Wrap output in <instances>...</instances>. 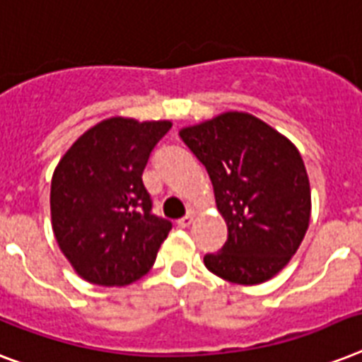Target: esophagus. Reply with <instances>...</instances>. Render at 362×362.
Listing matches in <instances>:
<instances>
[{
  "label": "esophagus",
  "instance_id": "esophagus-1",
  "mask_svg": "<svg viewBox=\"0 0 362 362\" xmlns=\"http://www.w3.org/2000/svg\"><path fill=\"white\" fill-rule=\"evenodd\" d=\"M191 223H193V216H184L182 219H178V221H176V225H178L180 228H187Z\"/></svg>",
  "mask_w": 362,
  "mask_h": 362
}]
</instances>
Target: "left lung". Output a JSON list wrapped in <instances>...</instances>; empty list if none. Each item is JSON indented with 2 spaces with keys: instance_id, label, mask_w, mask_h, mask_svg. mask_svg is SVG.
Here are the masks:
<instances>
[{
  "instance_id": "1",
  "label": "left lung",
  "mask_w": 362,
  "mask_h": 362,
  "mask_svg": "<svg viewBox=\"0 0 362 362\" xmlns=\"http://www.w3.org/2000/svg\"><path fill=\"white\" fill-rule=\"evenodd\" d=\"M180 139L206 167L228 228L221 251L206 255L204 266L245 286L275 277L310 221V184L296 145L243 111L182 128Z\"/></svg>"
}]
</instances>
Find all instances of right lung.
I'll use <instances>...</instances> for the list:
<instances>
[{"mask_svg": "<svg viewBox=\"0 0 362 362\" xmlns=\"http://www.w3.org/2000/svg\"><path fill=\"white\" fill-rule=\"evenodd\" d=\"M169 120L111 117L89 128L55 167L49 191L59 249L87 283L126 286L154 266L171 223L152 216L143 171Z\"/></svg>", "mask_w": 362, "mask_h": 362, "instance_id": "add662e5", "label": "right lung"}]
</instances>
